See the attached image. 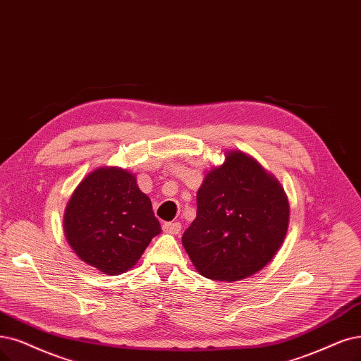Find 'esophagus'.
<instances>
[{
  "instance_id": "1",
  "label": "esophagus",
  "mask_w": 361,
  "mask_h": 361,
  "mask_svg": "<svg viewBox=\"0 0 361 361\" xmlns=\"http://www.w3.org/2000/svg\"><path fill=\"white\" fill-rule=\"evenodd\" d=\"M162 229L168 233H178L181 231V224L177 221H166L162 224Z\"/></svg>"
}]
</instances>
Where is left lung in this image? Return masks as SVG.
Masks as SVG:
<instances>
[{
	"label": "left lung",
	"mask_w": 361,
	"mask_h": 361,
	"mask_svg": "<svg viewBox=\"0 0 361 361\" xmlns=\"http://www.w3.org/2000/svg\"><path fill=\"white\" fill-rule=\"evenodd\" d=\"M196 204V219L181 241L196 271L209 279L251 276L284 241L290 207L281 184L241 152L207 173Z\"/></svg>",
	"instance_id": "8db88e82"
}]
</instances>
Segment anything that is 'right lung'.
Returning a JSON list of instances; mask_svg holds the SVG:
<instances>
[{"label":"right lung","instance_id":"1","mask_svg":"<svg viewBox=\"0 0 361 361\" xmlns=\"http://www.w3.org/2000/svg\"><path fill=\"white\" fill-rule=\"evenodd\" d=\"M63 231L80 259L116 275L138 262L160 233V223L130 172L99 168L77 185L65 209Z\"/></svg>","mask_w":361,"mask_h":361}]
</instances>
